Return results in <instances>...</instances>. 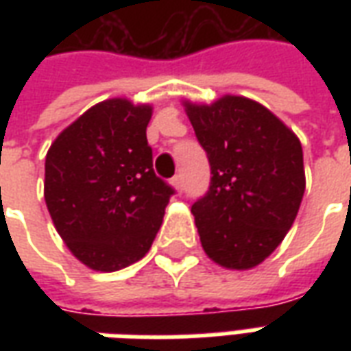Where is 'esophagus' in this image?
<instances>
[{"label":"esophagus","mask_w":351,"mask_h":351,"mask_svg":"<svg viewBox=\"0 0 351 351\" xmlns=\"http://www.w3.org/2000/svg\"><path fill=\"white\" fill-rule=\"evenodd\" d=\"M171 184H173V188H175L176 191H180V190H182V186H184V184H182V176L176 175L175 178L171 180Z\"/></svg>","instance_id":"esophagus-1"}]
</instances>
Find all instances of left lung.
Here are the masks:
<instances>
[{
	"label": "left lung",
	"mask_w": 351,
	"mask_h": 351,
	"mask_svg": "<svg viewBox=\"0 0 351 351\" xmlns=\"http://www.w3.org/2000/svg\"><path fill=\"white\" fill-rule=\"evenodd\" d=\"M182 107L213 173L208 193L191 206L201 246L223 269H254L278 248L299 213L306 186L301 141L244 95L182 99Z\"/></svg>",
	"instance_id": "obj_1"
}]
</instances>
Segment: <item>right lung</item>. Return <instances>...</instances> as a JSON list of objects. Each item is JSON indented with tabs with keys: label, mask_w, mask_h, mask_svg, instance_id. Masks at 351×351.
<instances>
[{
	"label": "right lung",
	"mask_w": 351,
	"mask_h": 351,
	"mask_svg": "<svg viewBox=\"0 0 351 351\" xmlns=\"http://www.w3.org/2000/svg\"><path fill=\"white\" fill-rule=\"evenodd\" d=\"M150 103L110 97L95 103L50 145L45 203L54 228L80 263L120 271L145 258L173 190L154 175L146 128Z\"/></svg>",
	"instance_id": "1"
}]
</instances>
